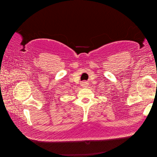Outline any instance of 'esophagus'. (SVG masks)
Segmentation results:
<instances>
[{"instance_id": "obj_1", "label": "esophagus", "mask_w": 157, "mask_h": 157, "mask_svg": "<svg viewBox=\"0 0 157 157\" xmlns=\"http://www.w3.org/2000/svg\"><path fill=\"white\" fill-rule=\"evenodd\" d=\"M82 86H83V87H85V86H87V83H86V82H83V83H82Z\"/></svg>"}]
</instances>
